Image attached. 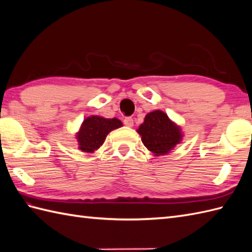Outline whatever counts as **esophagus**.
<instances>
[{"label":"esophagus","instance_id":"34e87169","mask_svg":"<svg viewBox=\"0 0 252 252\" xmlns=\"http://www.w3.org/2000/svg\"><path fill=\"white\" fill-rule=\"evenodd\" d=\"M124 124H125L126 126H128V127H132L133 125H134V121H133L132 117H126V118H125Z\"/></svg>","mask_w":252,"mask_h":252}]
</instances>
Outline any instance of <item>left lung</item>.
Masks as SVG:
<instances>
[{
	"instance_id": "1",
	"label": "left lung",
	"mask_w": 252,
	"mask_h": 252,
	"mask_svg": "<svg viewBox=\"0 0 252 252\" xmlns=\"http://www.w3.org/2000/svg\"><path fill=\"white\" fill-rule=\"evenodd\" d=\"M137 133L142 136L143 144L155 156L168 154L183 138L180 127L162 110H155L146 115Z\"/></svg>"
}]
</instances>
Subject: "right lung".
<instances>
[{
  "label": "right lung",
  "mask_w": 252,
  "mask_h": 252,
  "mask_svg": "<svg viewBox=\"0 0 252 252\" xmlns=\"http://www.w3.org/2000/svg\"><path fill=\"white\" fill-rule=\"evenodd\" d=\"M122 126V122L117 119H107L99 116H90L86 118L80 126L76 138L79 149L84 153L92 154L103 145L107 134L115 128Z\"/></svg>",
  "instance_id": "add662e5"
}]
</instances>
